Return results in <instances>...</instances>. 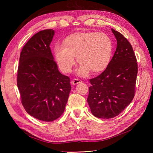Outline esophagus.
<instances>
[{"instance_id": "1", "label": "esophagus", "mask_w": 153, "mask_h": 153, "mask_svg": "<svg viewBox=\"0 0 153 153\" xmlns=\"http://www.w3.org/2000/svg\"><path fill=\"white\" fill-rule=\"evenodd\" d=\"M81 82H82V81L80 80H79V79H77V78H75V79H73V80L71 82V84H72L73 85H76V84H80V83H81Z\"/></svg>"}]
</instances>
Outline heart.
I'll list each match as a JSON object with an SVG mask.
<instances>
[{
    "label": "heart",
    "mask_w": 153,
    "mask_h": 153,
    "mask_svg": "<svg viewBox=\"0 0 153 153\" xmlns=\"http://www.w3.org/2000/svg\"><path fill=\"white\" fill-rule=\"evenodd\" d=\"M54 57L60 69L64 73L71 71L75 57L81 66L77 73L87 75L90 71H104L110 63L112 53V41L105 32H80L73 34L64 39L63 45H55Z\"/></svg>",
    "instance_id": "obj_1"
}]
</instances>
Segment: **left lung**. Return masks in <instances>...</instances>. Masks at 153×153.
Instances as JSON below:
<instances>
[{"mask_svg": "<svg viewBox=\"0 0 153 153\" xmlns=\"http://www.w3.org/2000/svg\"><path fill=\"white\" fill-rule=\"evenodd\" d=\"M117 48L105 70L90 79L87 102L92 114L101 119H111L130 104L135 92L138 72L137 59L130 43L112 29Z\"/></svg>", "mask_w": 153, "mask_h": 153, "instance_id": "1", "label": "left lung"}]
</instances>
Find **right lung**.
<instances>
[{
  "label": "right lung",
  "mask_w": 153,
  "mask_h": 153,
  "mask_svg": "<svg viewBox=\"0 0 153 153\" xmlns=\"http://www.w3.org/2000/svg\"><path fill=\"white\" fill-rule=\"evenodd\" d=\"M55 32L39 31L27 41L20 53L17 85L26 112L40 121L50 122L64 113L70 79L62 75L50 45Z\"/></svg>",
  "instance_id": "1"
}]
</instances>
